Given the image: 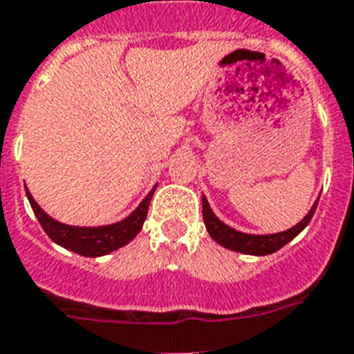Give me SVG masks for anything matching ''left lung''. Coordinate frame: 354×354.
Masks as SVG:
<instances>
[{
	"label": "left lung",
	"instance_id": "8db88e82",
	"mask_svg": "<svg viewBox=\"0 0 354 354\" xmlns=\"http://www.w3.org/2000/svg\"><path fill=\"white\" fill-rule=\"evenodd\" d=\"M317 201L312 205L310 212L303 218L295 227L288 229L284 232H277V234H245V232L234 231L229 225H225L223 221H220L214 216V212L210 210L207 197L203 196V220L207 225V231L210 236L214 238L216 242L223 245V248L231 249V251H238V253L245 254H270L284 248L290 240H294L308 223H310L312 216L316 212Z\"/></svg>",
	"mask_w": 354,
	"mask_h": 354
}]
</instances>
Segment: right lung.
Masks as SVG:
<instances>
[{
    "mask_svg": "<svg viewBox=\"0 0 354 354\" xmlns=\"http://www.w3.org/2000/svg\"><path fill=\"white\" fill-rule=\"evenodd\" d=\"M153 192H155V188L147 194L144 201L140 203V207L134 210L133 214L125 218L123 221H120V223L105 227H70L46 214L26 188L27 199L31 203L32 212L37 216V220L40 221V225L46 231V234L55 243L70 249L73 253L83 254V257H101V254L116 251L118 248H122V245L131 242L140 232L144 221H146L147 208H149Z\"/></svg>",
    "mask_w": 354,
    "mask_h": 354,
    "instance_id": "obj_1",
    "label": "right lung"
}]
</instances>
